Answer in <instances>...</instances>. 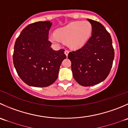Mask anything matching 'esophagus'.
Segmentation results:
<instances>
[{"mask_svg": "<svg viewBox=\"0 0 128 128\" xmlns=\"http://www.w3.org/2000/svg\"><path fill=\"white\" fill-rule=\"evenodd\" d=\"M69 52V51L68 50H65V51H64V53H65V54L66 55V56H68Z\"/></svg>", "mask_w": 128, "mask_h": 128, "instance_id": "obj_1", "label": "esophagus"}]
</instances>
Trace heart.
<instances>
[{
	"mask_svg": "<svg viewBox=\"0 0 128 128\" xmlns=\"http://www.w3.org/2000/svg\"><path fill=\"white\" fill-rule=\"evenodd\" d=\"M91 30L92 26L88 21L73 22L57 30L49 39L55 44L64 42L72 49H79L86 44Z\"/></svg>",
	"mask_w": 128,
	"mask_h": 128,
	"instance_id": "heart-1",
	"label": "heart"
}]
</instances>
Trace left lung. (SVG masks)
<instances>
[{"label":"left lung","mask_w":128,"mask_h":128,"mask_svg":"<svg viewBox=\"0 0 128 128\" xmlns=\"http://www.w3.org/2000/svg\"><path fill=\"white\" fill-rule=\"evenodd\" d=\"M92 33L80 49L70 52L73 77L82 86H91L106 79L114 58L112 39L105 27L98 21L88 18Z\"/></svg>","instance_id":"left-lung-1"}]
</instances>
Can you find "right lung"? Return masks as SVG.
<instances>
[{"mask_svg": "<svg viewBox=\"0 0 128 128\" xmlns=\"http://www.w3.org/2000/svg\"><path fill=\"white\" fill-rule=\"evenodd\" d=\"M50 21L36 22L25 27L16 39L13 62L18 76L27 85L47 87L58 78L62 62L66 58L64 49L50 48Z\"/></svg>", "mask_w": 128, "mask_h": 128, "instance_id": "right-lung-1", "label": "right lung"}]
</instances>
